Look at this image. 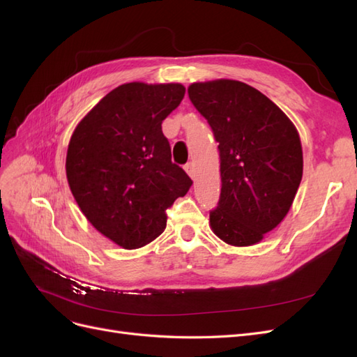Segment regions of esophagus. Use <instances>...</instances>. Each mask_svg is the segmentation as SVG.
Listing matches in <instances>:
<instances>
[{"mask_svg": "<svg viewBox=\"0 0 357 357\" xmlns=\"http://www.w3.org/2000/svg\"><path fill=\"white\" fill-rule=\"evenodd\" d=\"M185 169H186V172H188L190 177L195 176V165H193V162H188V164L185 165Z\"/></svg>", "mask_w": 357, "mask_h": 357, "instance_id": "obj_1", "label": "esophagus"}]
</instances>
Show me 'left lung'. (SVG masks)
I'll use <instances>...</instances> for the list:
<instances>
[{
    "instance_id": "8db88e82",
    "label": "left lung",
    "mask_w": 357,
    "mask_h": 357,
    "mask_svg": "<svg viewBox=\"0 0 357 357\" xmlns=\"http://www.w3.org/2000/svg\"><path fill=\"white\" fill-rule=\"evenodd\" d=\"M219 143L222 189L210 211L214 234L252 245L284 219L302 178V147L289 117L243 82L193 83L188 89Z\"/></svg>"
}]
</instances>
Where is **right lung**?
<instances>
[{
    "instance_id": "add662e5",
    "label": "right lung",
    "mask_w": 357,
    "mask_h": 357,
    "mask_svg": "<svg viewBox=\"0 0 357 357\" xmlns=\"http://www.w3.org/2000/svg\"><path fill=\"white\" fill-rule=\"evenodd\" d=\"M178 83H126L83 117L70 139L67 178L80 210L123 248H138L165 229L167 210L192 180L172 164L162 121L178 107Z\"/></svg>"
}]
</instances>
